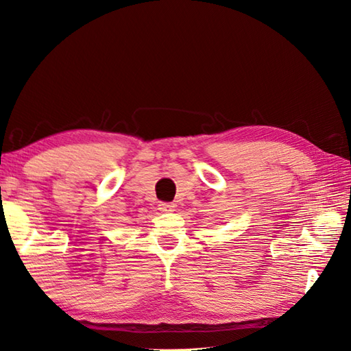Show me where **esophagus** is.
I'll list each match as a JSON object with an SVG mask.
<instances>
[{
	"instance_id": "obj_1",
	"label": "esophagus",
	"mask_w": 351,
	"mask_h": 351,
	"mask_svg": "<svg viewBox=\"0 0 351 351\" xmlns=\"http://www.w3.org/2000/svg\"><path fill=\"white\" fill-rule=\"evenodd\" d=\"M158 206H160V211H162V213H173L175 211V204L161 202Z\"/></svg>"
}]
</instances>
